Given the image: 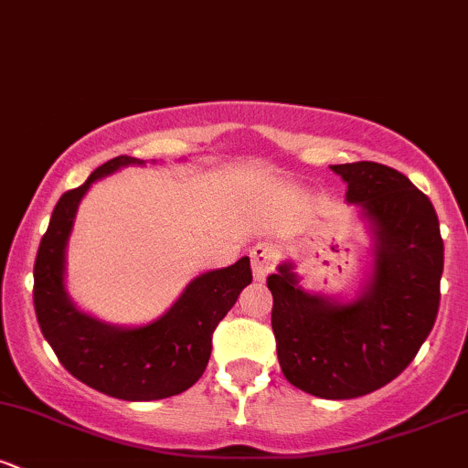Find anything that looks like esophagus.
Wrapping results in <instances>:
<instances>
[{"mask_svg":"<svg viewBox=\"0 0 468 468\" xmlns=\"http://www.w3.org/2000/svg\"><path fill=\"white\" fill-rule=\"evenodd\" d=\"M277 252L271 244H257L255 249L250 250V264H252V277L255 282H264L268 272L275 268Z\"/></svg>","mask_w":468,"mask_h":468,"instance_id":"1","label":"esophagus"}]
</instances>
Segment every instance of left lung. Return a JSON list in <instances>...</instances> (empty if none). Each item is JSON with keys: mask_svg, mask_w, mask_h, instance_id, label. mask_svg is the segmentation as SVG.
Returning a JSON list of instances; mask_svg holds the SVG:
<instances>
[{"mask_svg": "<svg viewBox=\"0 0 468 468\" xmlns=\"http://www.w3.org/2000/svg\"><path fill=\"white\" fill-rule=\"evenodd\" d=\"M374 235V271L354 302L310 294L294 264L266 279L282 372L319 399H358L413 361L438 316L444 244L431 200L378 163L332 165Z\"/></svg>", "mask_w": 468, "mask_h": 468, "instance_id": "left-lung-1", "label": "left lung"}]
</instances>
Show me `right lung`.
I'll return each instance as SVG.
<instances>
[{"instance_id":"right-lung-1","label":"right lung","mask_w":468,"mask_h":468,"mask_svg":"<svg viewBox=\"0 0 468 468\" xmlns=\"http://www.w3.org/2000/svg\"><path fill=\"white\" fill-rule=\"evenodd\" d=\"M144 160L116 155L66 191L52 211L35 260V313L46 341L74 378L121 400L182 394L207 369L213 332L252 282L250 260L196 277L160 319L138 327L103 324L80 313L66 292V246L79 202L92 182Z\"/></svg>"}]
</instances>
